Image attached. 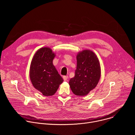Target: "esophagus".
<instances>
[{
    "label": "esophagus",
    "instance_id": "34e87169",
    "mask_svg": "<svg viewBox=\"0 0 135 135\" xmlns=\"http://www.w3.org/2000/svg\"><path fill=\"white\" fill-rule=\"evenodd\" d=\"M63 79H64V80L66 81H67V79H68V76H64L63 77Z\"/></svg>",
    "mask_w": 135,
    "mask_h": 135
}]
</instances>
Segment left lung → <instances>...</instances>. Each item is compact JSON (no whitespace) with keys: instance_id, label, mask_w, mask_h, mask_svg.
Returning <instances> with one entry per match:
<instances>
[{"instance_id":"obj_1","label":"left lung","mask_w":135,"mask_h":135,"mask_svg":"<svg viewBox=\"0 0 135 135\" xmlns=\"http://www.w3.org/2000/svg\"><path fill=\"white\" fill-rule=\"evenodd\" d=\"M76 59L75 76L69 84L74 94L84 96L97 85L101 76L100 65L97 56L89 50L79 52Z\"/></svg>"}]
</instances>
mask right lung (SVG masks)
Masks as SVG:
<instances>
[{"label":"right lung","instance_id":"right-lung-1","mask_svg":"<svg viewBox=\"0 0 135 135\" xmlns=\"http://www.w3.org/2000/svg\"><path fill=\"white\" fill-rule=\"evenodd\" d=\"M55 55L51 48L42 47L36 52L30 64L29 77L31 83L44 96L54 94L64 81L53 64Z\"/></svg>","mask_w":135,"mask_h":135}]
</instances>
